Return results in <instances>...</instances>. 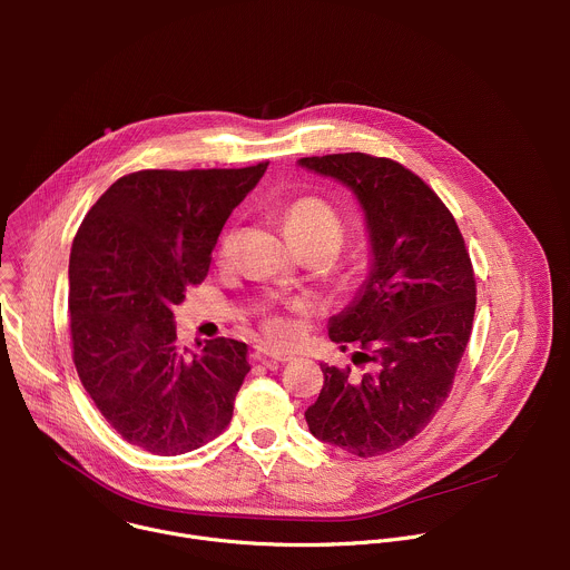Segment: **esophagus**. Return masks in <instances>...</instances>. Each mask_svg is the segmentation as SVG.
<instances>
[{
    "label": "esophagus",
    "instance_id": "1",
    "mask_svg": "<svg viewBox=\"0 0 570 570\" xmlns=\"http://www.w3.org/2000/svg\"><path fill=\"white\" fill-rule=\"evenodd\" d=\"M257 358L262 363H288V361H293V354L279 352V350H273V347H259Z\"/></svg>",
    "mask_w": 570,
    "mask_h": 570
}]
</instances>
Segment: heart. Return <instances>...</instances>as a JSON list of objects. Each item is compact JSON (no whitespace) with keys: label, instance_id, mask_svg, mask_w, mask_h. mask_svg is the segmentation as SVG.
Wrapping results in <instances>:
<instances>
[{"label":"heart","instance_id":"1","mask_svg":"<svg viewBox=\"0 0 570 570\" xmlns=\"http://www.w3.org/2000/svg\"><path fill=\"white\" fill-rule=\"evenodd\" d=\"M282 227L295 250L299 248H313L334 259L338 250L343 248L345 240V220L343 216L327 203L317 196H304L291 203L284 209ZM236 227H227L218 240V259L227 262L232 259L236 250ZM266 330L271 336L282 338L288 334L286 320L271 315L266 320Z\"/></svg>","mask_w":570,"mask_h":570}]
</instances>
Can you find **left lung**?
Here are the masks:
<instances>
[{
    "label": "left lung",
    "instance_id": "1",
    "mask_svg": "<svg viewBox=\"0 0 570 570\" xmlns=\"http://www.w3.org/2000/svg\"><path fill=\"white\" fill-rule=\"evenodd\" d=\"M297 165L343 183L370 234V271L354 299L330 320V338L361 381L322 363L324 385L304 417L308 431L352 455L372 458L422 433L446 401L475 313L464 238L438 194L387 157L336 153Z\"/></svg>",
    "mask_w": 570,
    "mask_h": 570
}]
</instances>
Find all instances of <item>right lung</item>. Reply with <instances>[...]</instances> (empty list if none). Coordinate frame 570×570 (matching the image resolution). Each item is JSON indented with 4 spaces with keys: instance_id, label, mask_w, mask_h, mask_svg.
<instances>
[{
    "instance_id": "obj_1",
    "label": "right lung",
    "mask_w": 570,
    "mask_h": 570,
    "mask_svg": "<svg viewBox=\"0 0 570 570\" xmlns=\"http://www.w3.org/2000/svg\"><path fill=\"white\" fill-rule=\"evenodd\" d=\"M268 169H148L119 178L80 223L69 255L73 365L106 422L155 455H180L232 420L248 345L176 343L174 306L207 277L232 209Z\"/></svg>"
}]
</instances>
